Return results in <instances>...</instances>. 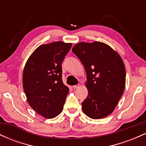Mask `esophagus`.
<instances>
[{
    "mask_svg": "<svg viewBox=\"0 0 146 146\" xmlns=\"http://www.w3.org/2000/svg\"><path fill=\"white\" fill-rule=\"evenodd\" d=\"M79 86H80V84L74 85V86H73V88H79Z\"/></svg>",
    "mask_w": 146,
    "mask_h": 146,
    "instance_id": "obj_1",
    "label": "esophagus"
}]
</instances>
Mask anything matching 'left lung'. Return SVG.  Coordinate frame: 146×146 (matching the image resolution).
I'll use <instances>...</instances> for the list:
<instances>
[{"label":"left lung","mask_w":146,"mask_h":146,"mask_svg":"<svg viewBox=\"0 0 146 146\" xmlns=\"http://www.w3.org/2000/svg\"><path fill=\"white\" fill-rule=\"evenodd\" d=\"M72 51L86 73L88 95L82 103L84 113L94 119L107 117L115 110L125 88L123 60L110 46L100 42L78 43Z\"/></svg>","instance_id":"8db88e82"}]
</instances>
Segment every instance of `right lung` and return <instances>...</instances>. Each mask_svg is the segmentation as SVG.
<instances>
[{
  "instance_id": "1",
  "label": "right lung",
  "mask_w": 146,
  "mask_h": 146,
  "mask_svg": "<svg viewBox=\"0 0 146 146\" xmlns=\"http://www.w3.org/2000/svg\"><path fill=\"white\" fill-rule=\"evenodd\" d=\"M71 43L54 42L42 44L33 52L23 71V88L29 104L46 119L62 111L69 89L62 80V62Z\"/></svg>"
}]
</instances>
